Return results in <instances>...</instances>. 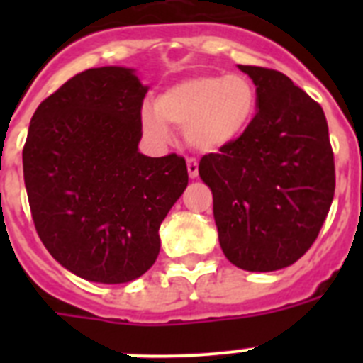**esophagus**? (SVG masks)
Wrapping results in <instances>:
<instances>
[{"label":"esophagus","instance_id":"obj_1","mask_svg":"<svg viewBox=\"0 0 363 363\" xmlns=\"http://www.w3.org/2000/svg\"><path fill=\"white\" fill-rule=\"evenodd\" d=\"M187 171L191 178L198 176V160L196 158H187Z\"/></svg>","mask_w":363,"mask_h":363}]
</instances>
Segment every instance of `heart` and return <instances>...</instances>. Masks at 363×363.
<instances>
[{
	"label": "heart",
	"instance_id": "b5f03b06",
	"mask_svg": "<svg viewBox=\"0 0 363 363\" xmlns=\"http://www.w3.org/2000/svg\"><path fill=\"white\" fill-rule=\"evenodd\" d=\"M256 89L242 74H198L167 86L156 105L140 111L143 133L156 143H169L172 128L198 150H218L236 142L255 118Z\"/></svg>",
	"mask_w": 363,
	"mask_h": 363
}]
</instances>
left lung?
Masks as SVG:
<instances>
[{"label": "left lung", "instance_id": "left-lung-1", "mask_svg": "<svg viewBox=\"0 0 363 363\" xmlns=\"http://www.w3.org/2000/svg\"><path fill=\"white\" fill-rule=\"evenodd\" d=\"M256 85L249 129L200 160L223 255L243 271L293 265L309 251L335 196V156L320 104L285 74L238 65Z\"/></svg>", "mask_w": 363, "mask_h": 363}]
</instances>
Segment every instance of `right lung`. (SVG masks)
I'll return each instance as SVG.
<instances>
[{
  "instance_id": "add662e5",
  "label": "right lung",
  "mask_w": 363,
  "mask_h": 363,
  "mask_svg": "<svg viewBox=\"0 0 363 363\" xmlns=\"http://www.w3.org/2000/svg\"><path fill=\"white\" fill-rule=\"evenodd\" d=\"M147 91L133 69H89L30 120L23 178L34 227L83 280L125 284L149 271L160 225L189 184L184 156L138 150Z\"/></svg>"
}]
</instances>
